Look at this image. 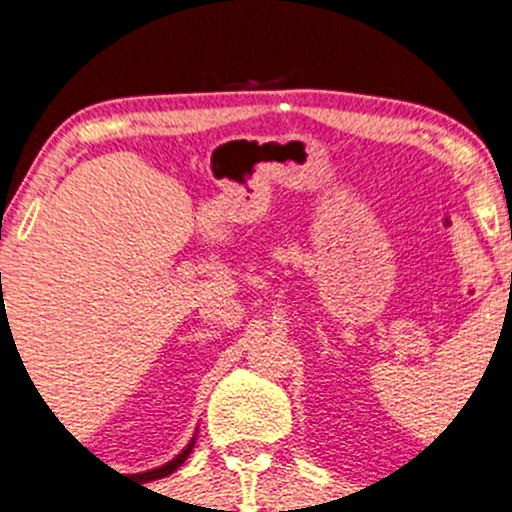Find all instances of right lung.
Wrapping results in <instances>:
<instances>
[{"label": "right lung", "mask_w": 512, "mask_h": 512, "mask_svg": "<svg viewBox=\"0 0 512 512\" xmlns=\"http://www.w3.org/2000/svg\"><path fill=\"white\" fill-rule=\"evenodd\" d=\"M2 319H4V312H2ZM193 443H195V438H193V441L188 443V446H185V451H183V453H178V456L173 458V461L165 463V466H160V468H153V471H148V473H141V476L146 478V480H156V478H165V476H170V473H173L175 468H178V466H183L185 458L190 456V451H193Z\"/></svg>", "instance_id": "right-lung-1"}]
</instances>
